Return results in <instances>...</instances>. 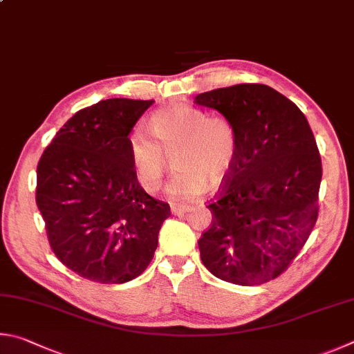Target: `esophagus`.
I'll list each match as a JSON object with an SVG mask.
<instances>
[{
	"label": "esophagus",
	"instance_id": "1",
	"mask_svg": "<svg viewBox=\"0 0 354 354\" xmlns=\"http://www.w3.org/2000/svg\"><path fill=\"white\" fill-rule=\"evenodd\" d=\"M171 212L174 214H177V216H182L185 213H189L191 212V207H187V205H172L171 207Z\"/></svg>",
	"mask_w": 354,
	"mask_h": 354
}]
</instances>
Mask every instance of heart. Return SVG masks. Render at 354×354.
I'll return each instance as SVG.
<instances>
[{"mask_svg": "<svg viewBox=\"0 0 354 354\" xmlns=\"http://www.w3.org/2000/svg\"><path fill=\"white\" fill-rule=\"evenodd\" d=\"M152 133L142 126L127 135L129 157L135 176L146 193L161 187L166 152L174 153L172 174L166 193L174 201H191L203 194L208 178L221 182L228 176L236 158V135L230 122L208 116L193 105L180 104L153 111L149 120Z\"/></svg>", "mask_w": 354, "mask_h": 354, "instance_id": "obj_1", "label": "heart"}]
</instances>
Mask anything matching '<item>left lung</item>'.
Wrapping results in <instances>:
<instances>
[{
  "instance_id": "1",
  "label": "left lung",
  "mask_w": 354,
  "mask_h": 354,
  "mask_svg": "<svg viewBox=\"0 0 354 354\" xmlns=\"http://www.w3.org/2000/svg\"><path fill=\"white\" fill-rule=\"evenodd\" d=\"M236 135V158L208 208L199 239L205 268L221 280L258 286L289 268L319 216L322 160L306 116L281 93L239 84L196 96Z\"/></svg>"
}]
</instances>
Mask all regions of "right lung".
<instances>
[{
    "label": "right lung",
    "instance_id": "obj_1",
    "mask_svg": "<svg viewBox=\"0 0 354 354\" xmlns=\"http://www.w3.org/2000/svg\"><path fill=\"white\" fill-rule=\"evenodd\" d=\"M152 104L113 97L79 110L37 166L35 202L49 245L86 280L121 284L141 275L171 214L141 188L129 157L127 135Z\"/></svg>",
    "mask_w": 354,
    "mask_h": 354
}]
</instances>
